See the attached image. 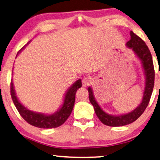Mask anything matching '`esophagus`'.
I'll return each instance as SVG.
<instances>
[{"label": "esophagus", "mask_w": 160, "mask_h": 160, "mask_svg": "<svg viewBox=\"0 0 160 160\" xmlns=\"http://www.w3.org/2000/svg\"><path fill=\"white\" fill-rule=\"evenodd\" d=\"M90 79H89V78H88V77H85V78H82V86H83V87H87V86H88V85H90Z\"/></svg>", "instance_id": "obj_1"}]
</instances>
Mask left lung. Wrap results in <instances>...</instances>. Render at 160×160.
<instances>
[{
  "label": "left lung",
  "instance_id": "left-lung-1",
  "mask_svg": "<svg viewBox=\"0 0 160 160\" xmlns=\"http://www.w3.org/2000/svg\"><path fill=\"white\" fill-rule=\"evenodd\" d=\"M131 39L126 43V46L132 49L142 62L146 75V83L144 91V96L141 104L137 108L130 113L120 116H111L105 113L95 101L92 88H88L89 92V100L93 106L95 113L100 121L105 125L109 126H121L133 123L141 116L149 103L154 85V69L152 57L148 47L143 40L135 34L133 32H130Z\"/></svg>",
  "mask_w": 160,
  "mask_h": 160
}]
</instances>
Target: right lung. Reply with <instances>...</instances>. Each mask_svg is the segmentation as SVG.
<instances>
[{"instance_id": "1", "label": "right lung", "mask_w": 160, "mask_h": 160, "mask_svg": "<svg viewBox=\"0 0 160 160\" xmlns=\"http://www.w3.org/2000/svg\"><path fill=\"white\" fill-rule=\"evenodd\" d=\"M21 50L17 53V55ZM81 86H82V82L80 79L76 81L72 86L69 88L65 96L64 103L62 108L55 113L51 114V115L35 113L23 106L16 97L13 83L12 82V81L11 82V98L18 113L27 123L38 128H52L62 125L70 116L72 111L74 104H75L76 92Z\"/></svg>"}]
</instances>
